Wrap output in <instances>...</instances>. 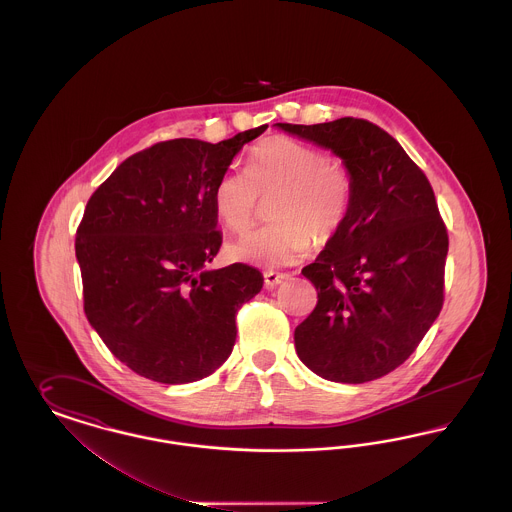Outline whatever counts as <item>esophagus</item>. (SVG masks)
<instances>
[{"mask_svg":"<svg viewBox=\"0 0 512 512\" xmlns=\"http://www.w3.org/2000/svg\"><path fill=\"white\" fill-rule=\"evenodd\" d=\"M286 278H288V274H284V272H274V270H267V272H265V286H267L268 290H272V288L280 286V284H282Z\"/></svg>","mask_w":512,"mask_h":512,"instance_id":"34e87169","label":"esophagus"}]
</instances>
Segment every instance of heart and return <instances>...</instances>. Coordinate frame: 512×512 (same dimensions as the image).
<instances>
[{"mask_svg":"<svg viewBox=\"0 0 512 512\" xmlns=\"http://www.w3.org/2000/svg\"><path fill=\"white\" fill-rule=\"evenodd\" d=\"M261 197L272 222L230 245L238 261L286 267L303 259L313 240L332 242L349 217L353 176L318 147L286 138H268L251 153L247 169H232L215 186V211L232 232H244L257 217Z\"/></svg>","mask_w":512,"mask_h":512,"instance_id":"b5f03b06","label":"heart"}]
</instances>
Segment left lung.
I'll return each instance as SVG.
<instances>
[{"label":"left lung","mask_w":512,"mask_h":512,"mask_svg":"<svg viewBox=\"0 0 512 512\" xmlns=\"http://www.w3.org/2000/svg\"><path fill=\"white\" fill-rule=\"evenodd\" d=\"M278 128L328 147L353 176L340 234L301 274L317 307L293 334L315 374L365 384L403 365L443 307L449 236L426 174L380 126L343 117Z\"/></svg>","instance_id":"left-lung-1"}]
</instances>
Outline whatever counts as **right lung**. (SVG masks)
Masks as SVG:
<instances>
[{"label": "right lung", "instance_id": "1", "mask_svg": "<svg viewBox=\"0 0 512 512\" xmlns=\"http://www.w3.org/2000/svg\"><path fill=\"white\" fill-rule=\"evenodd\" d=\"M268 124L209 144L192 138L134 153L88 199L76 230L84 313L136 374L188 384L236 343V315L263 288L244 263L209 270L222 244L215 186Z\"/></svg>", "mask_w": 512, "mask_h": 512}]
</instances>
